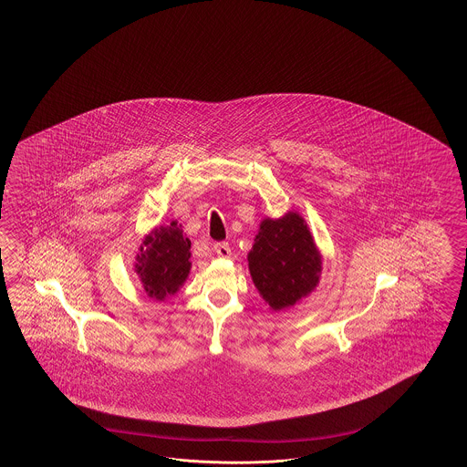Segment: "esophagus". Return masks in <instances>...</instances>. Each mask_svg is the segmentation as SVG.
Returning <instances> with one entry per match:
<instances>
[{
  "mask_svg": "<svg viewBox=\"0 0 467 467\" xmlns=\"http://www.w3.org/2000/svg\"><path fill=\"white\" fill-rule=\"evenodd\" d=\"M213 252L217 254V256L221 258H229L231 256V246L226 241H221V243H215L213 244Z\"/></svg>",
  "mask_w": 467,
  "mask_h": 467,
  "instance_id": "obj_1",
  "label": "esophagus"
}]
</instances>
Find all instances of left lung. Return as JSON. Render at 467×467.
<instances>
[{
    "instance_id": "left-lung-1",
    "label": "left lung",
    "mask_w": 467,
    "mask_h": 467,
    "mask_svg": "<svg viewBox=\"0 0 467 467\" xmlns=\"http://www.w3.org/2000/svg\"><path fill=\"white\" fill-rule=\"evenodd\" d=\"M256 289L272 310L293 306L318 284L322 260L310 229L295 213L281 219H265L248 254Z\"/></svg>"
}]
</instances>
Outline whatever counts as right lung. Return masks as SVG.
Segmentation results:
<instances>
[{
  "label": "right lung",
  "instance_id": "add662e5",
  "mask_svg": "<svg viewBox=\"0 0 467 467\" xmlns=\"http://www.w3.org/2000/svg\"><path fill=\"white\" fill-rule=\"evenodd\" d=\"M190 244L176 223L159 227L143 241L137 254V272L149 296L164 299L178 291L192 267Z\"/></svg>",
  "mask_w": 467,
  "mask_h": 467
}]
</instances>
